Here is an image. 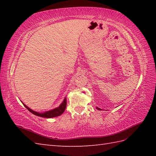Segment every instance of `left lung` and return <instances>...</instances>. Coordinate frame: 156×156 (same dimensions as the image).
<instances>
[{"label": "left lung", "mask_w": 156, "mask_h": 156, "mask_svg": "<svg viewBox=\"0 0 156 156\" xmlns=\"http://www.w3.org/2000/svg\"><path fill=\"white\" fill-rule=\"evenodd\" d=\"M97 108L98 109V110H99V111H100V110H101V108H98V107H97Z\"/></svg>", "instance_id": "1"}]
</instances>
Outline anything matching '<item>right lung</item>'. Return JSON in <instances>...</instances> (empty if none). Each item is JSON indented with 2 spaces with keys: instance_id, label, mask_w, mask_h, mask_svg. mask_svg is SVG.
Masks as SVG:
<instances>
[{
  "instance_id": "1",
  "label": "right lung",
  "mask_w": 156,
  "mask_h": 156,
  "mask_svg": "<svg viewBox=\"0 0 156 156\" xmlns=\"http://www.w3.org/2000/svg\"><path fill=\"white\" fill-rule=\"evenodd\" d=\"M23 105L28 109L29 111H30L31 113L34 115L38 116V117H44V118H53V117H58V116L61 115L63 112H64L65 109L66 108V105H67V101H66V98L64 99V101L62 102V104L59 106L58 107L52 109V110L46 111L44 112H38L31 110V108H29L28 107H27L24 103H23Z\"/></svg>"
}]
</instances>
